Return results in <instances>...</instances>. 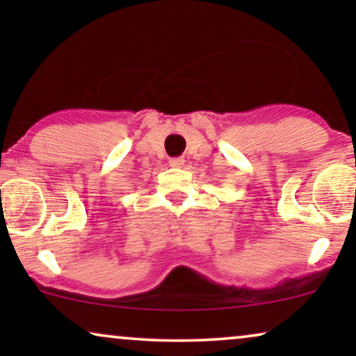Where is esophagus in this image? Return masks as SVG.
<instances>
[{
    "instance_id": "34e87169",
    "label": "esophagus",
    "mask_w": 356,
    "mask_h": 356,
    "mask_svg": "<svg viewBox=\"0 0 356 356\" xmlns=\"http://www.w3.org/2000/svg\"><path fill=\"white\" fill-rule=\"evenodd\" d=\"M183 165H184V159H183V157L170 159V167H173V168H181Z\"/></svg>"
}]
</instances>
